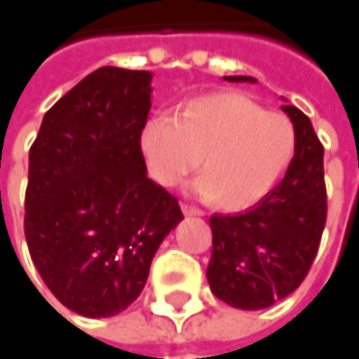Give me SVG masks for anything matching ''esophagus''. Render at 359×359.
Here are the masks:
<instances>
[{"mask_svg": "<svg viewBox=\"0 0 359 359\" xmlns=\"http://www.w3.org/2000/svg\"><path fill=\"white\" fill-rule=\"evenodd\" d=\"M182 212H184L187 217H203L204 215V210L196 208V206H192V204H182Z\"/></svg>", "mask_w": 359, "mask_h": 359, "instance_id": "1", "label": "esophagus"}]
</instances>
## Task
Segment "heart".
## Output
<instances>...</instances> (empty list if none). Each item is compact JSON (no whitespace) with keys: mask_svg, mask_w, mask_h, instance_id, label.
Returning a JSON list of instances; mask_svg holds the SVG:
<instances>
[{"mask_svg":"<svg viewBox=\"0 0 359 359\" xmlns=\"http://www.w3.org/2000/svg\"><path fill=\"white\" fill-rule=\"evenodd\" d=\"M141 151L161 187H177L201 163L196 192L218 208L244 210L288 168L296 127L282 111H268L241 91H215L184 101L175 118H149Z\"/></svg>","mask_w":359,"mask_h":359,"instance_id":"b5f03b06","label":"heart"}]
</instances>
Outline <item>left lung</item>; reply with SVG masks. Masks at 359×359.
Returning <instances> with one entry per match:
<instances>
[{
    "label": "left lung",
    "instance_id": "1",
    "mask_svg": "<svg viewBox=\"0 0 359 359\" xmlns=\"http://www.w3.org/2000/svg\"><path fill=\"white\" fill-rule=\"evenodd\" d=\"M282 109L296 127V151L284 179L252 210L210 217L206 278L218 300L241 310L268 308L296 290L312 268L326 226L324 144L300 109Z\"/></svg>",
    "mask_w": 359,
    "mask_h": 359
}]
</instances>
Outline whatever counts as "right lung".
Instances as JSON below:
<instances>
[{"label":"right lung","instance_id":"1","mask_svg":"<svg viewBox=\"0 0 359 359\" xmlns=\"http://www.w3.org/2000/svg\"><path fill=\"white\" fill-rule=\"evenodd\" d=\"M151 91L149 71L97 69L45 113L29 149L27 248L57 300L87 318L139 298L161 242L182 220L177 196L147 177Z\"/></svg>","mask_w":359,"mask_h":359}]
</instances>
